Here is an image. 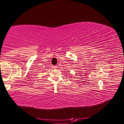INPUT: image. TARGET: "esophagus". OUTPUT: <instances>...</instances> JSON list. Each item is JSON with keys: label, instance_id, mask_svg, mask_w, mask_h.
<instances>
[{"label": "esophagus", "instance_id": "esophagus-1", "mask_svg": "<svg viewBox=\"0 0 124 124\" xmlns=\"http://www.w3.org/2000/svg\"><path fill=\"white\" fill-rule=\"evenodd\" d=\"M57 68V65H54V66H53V68H54V69H56Z\"/></svg>", "mask_w": 124, "mask_h": 124}]
</instances>
